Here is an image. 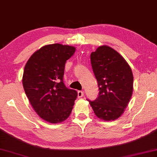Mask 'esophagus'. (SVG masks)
<instances>
[{
	"label": "esophagus",
	"instance_id": "34e87169",
	"mask_svg": "<svg viewBox=\"0 0 157 157\" xmlns=\"http://www.w3.org/2000/svg\"><path fill=\"white\" fill-rule=\"evenodd\" d=\"M77 96L78 98H82L84 96V92L83 91H78L77 92Z\"/></svg>",
	"mask_w": 157,
	"mask_h": 157
}]
</instances>
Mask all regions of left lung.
Masks as SVG:
<instances>
[{
    "instance_id": "8db88e82",
    "label": "left lung",
    "mask_w": 157,
    "mask_h": 157,
    "mask_svg": "<svg viewBox=\"0 0 157 157\" xmlns=\"http://www.w3.org/2000/svg\"><path fill=\"white\" fill-rule=\"evenodd\" d=\"M90 61L99 94L93 101L87 100L98 118L116 120L123 114L132 95V71L124 57L108 46L92 52Z\"/></svg>"
}]
</instances>
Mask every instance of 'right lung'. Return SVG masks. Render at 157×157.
<instances>
[{"mask_svg":"<svg viewBox=\"0 0 157 157\" xmlns=\"http://www.w3.org/2000/svg\"><path fill=\"white\" fill-rule=\"evenodd\" d=\"M75 48L53 44L34 52L24 67L23 86L36 113L51 124H58L70 116L77 92L69 89L63 80L67 60Z\"/></svg>","mask_w":157,"mask_h":157,"instance_id":"obj_1","label":"right lung"}]
</instances>
